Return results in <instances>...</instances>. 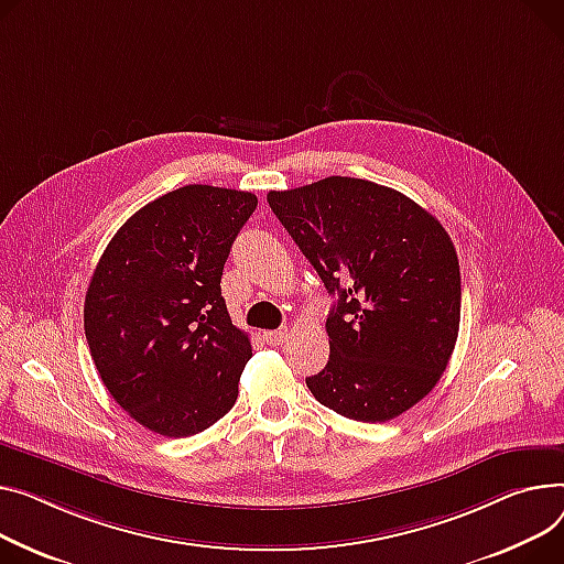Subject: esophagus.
<instances>
[{
	"label": "esophagus",
	"mask_w": 564,
	"mask_h": 564,
	"mask_svg": "<svg viewBox=\"0 0 564 564\" xmlns=\"http://www.w3.org/2000/svg\"><path fill=\"white\" fill-rule=\"evenodd\" d=\"M265 340L270 347H279L288 340V328H279V330H268L265 333Z\"/></svg>",
	"instance_id": "34e87169"
}]
</instances>
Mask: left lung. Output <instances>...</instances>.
<instances>
[{"label": "left lung", "instance_id": "1", "mask_svg": "<svg viewBox=\"0 0 564 564\" xmlns=\"http://www.w3.org/2000/svg\"><path fill=\"white\" fill-rule=\"evenodd\" d=\"M268 204L330 294V356L313 397L356 422L422 401L454 354L460 265L442 224L392 187L351 176L272 191Z\"/></svg>", "mask_w": 564, "mask_h": 564}]
</instances>
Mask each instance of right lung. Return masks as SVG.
<instances>
[{
    "label": "right lung",
    "instance_id": "1",
    "mask_svg": "<svg viewBox=\"0 0 564 564\" xmlns=\"http://www.w3.org/2000/svg\"><path fill=\"white\" fill-rule=\"evenodd\" d=\"M258 199L183 185L133 213L90 279L84 328L99 377L129 415L165 437L206 431L238 399L251 358L221 296V270Z\"/></svg>",
    "mask_w": 564,
    "mask_h": 564
}]
</instances>
